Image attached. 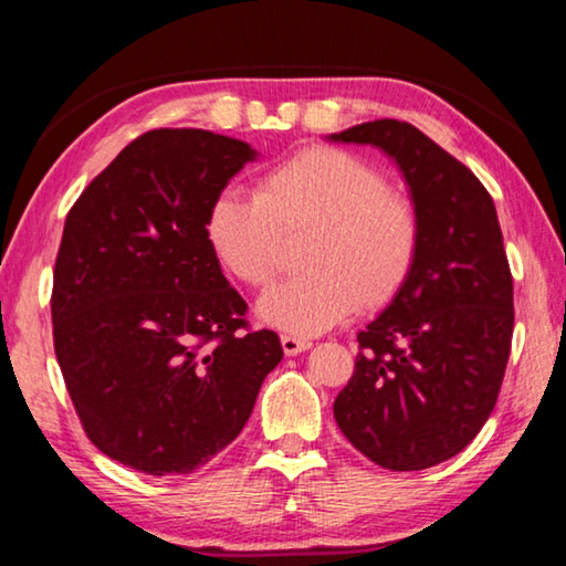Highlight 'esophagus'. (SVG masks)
<instances>
[{
	"instance_id": "obj_1",
	"label": "esophagus",
	"mask_w": 566,
	"mask_h": 566,
	"mask_svg": "<svg viewBox=\"0 0 566 566\" xmlns=\"http://www.w3.org/2000/svg\"><path fill=\"white\" fill-rule=\"evenodd\" d=\"M312 347L310 339H300V337H292V334H282V349L286 357H294V354H302Z\"/></svg>"
}]
</instances>
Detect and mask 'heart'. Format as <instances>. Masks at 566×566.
<instances>
[{
	"label": "heart",
	"instance_id": "heart-1",
	"mask_svg": "<svg viewBox=\"0 0 566 566\" xmlns=\"http://www.w3.org/2000/svg\"><path fill=\"white\" fill-rule=\"evenodd\" d=\"M310 239L302 270L264 292L256 317L292 337H314L357 310H379L415 272L421 224L417 207L387 177L344 149L312 147L260 177L256 197L222 189L205 219L219 266L247 286L280 270L284 239Z\"/></svg>",
	"mask_w": 566,
	"mask_h": 566
}]
</instances>
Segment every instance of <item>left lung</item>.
<instances>
[{"instance_id":"1","label":"left lung","mask_w":566,"mask_h":566,"mask_svg":"<svg viewBox=\"0 0 566 566\" xmlns=\"http://www.w3.org/2000/svg\"><path fill=\"white\" fill-rule=\"evenodd\" d=\"M327 139L385 151L421 224L415 272L357 334L334 419L375 464L429 469L479 434L504 379L514 294L500 219L472 169L407 122H364Z\"/></svg>"}]
</instances>
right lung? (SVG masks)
<instances>
[{
  "label": "right lung",
  "mask_w": 566,
  "mask_h": 566,
  "mask_svg": "<svg viewBox=\"0 0 566 566\" xmlns=\"http://www.w3.org/2000/svg\"><path fill=\"white\" fill-rule=\"evenodd\" d=\"M260 151L207 129H155L82 191L54 264V352L92 444L145 474H191L232 444L280 337L205 239L212 199Z\"/></svg>",
  "instance_id": "obj_1"
}]
</instances>
